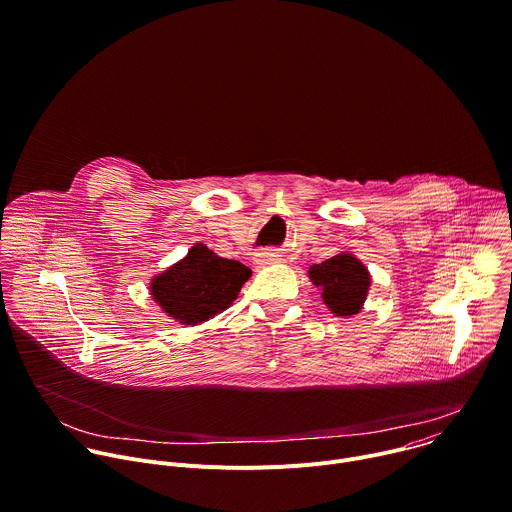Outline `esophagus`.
Wrapping results in <instances>:
<instances>
[{
    "label": "esophagus",
    "instance_id": "esophagus-1",
    "mask_svg": "<svg viewBox=\"0 0 512 512\" xmlns=\"http://www.w3.org/2000/svg\"><path fill=\"white\" fill-rule=\"evenodd\" d=\"M281 261V255L275 253V251H261L255 255V263L257 265H273V263H279Z\"/></svg>",
    "mask_w": 512,
    "mask_h": 512
}]
</instances>
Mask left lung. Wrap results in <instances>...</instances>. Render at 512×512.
<instances>
[{"mask_svg":"<svg viewBox=\"0 0 512 512\" xmlns=\"http://www.w3.org/2000/svg\"><path fill=\"white\" fill-rule=\"evenodd\" d=\"M307 275L311 283L321 289L323 303L337 317L360 313L372 283L366 265L352 253H339L311 265Z\"/></svg>","mask_w":512,"mask_h":512,"instance_id":"obj_1","label":"left lung"}]
</instances>
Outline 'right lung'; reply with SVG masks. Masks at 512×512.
Here are the masks:
<instances>
[{"mask_svg": "<svg viewBox=\"0 0 512 512\" xmlns=\"http://www.w3.org/2000/svg\"><path fill=\"white\" fill-rule=\"evenodd\" d=\"M251 269L223 259L197 243L185 259L150 281V295L160 309L185 325H199L225 311L239 295Z\"/></svg>", "mask_w": 512, "mask_h": 512, "instance_id": "add662e5", "label": "right lung"}]
</instances>
